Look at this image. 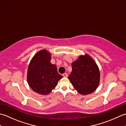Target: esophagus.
<instances>
[{
  "label": "esophagus",
  "instance_id": "obj_1",
  "mask_svg": "<svg viewBox=\"0 0 126 126\" xmlns=\"http://www.w3.org/2000/svg\"><path fill=\"white\" fill-rule=\"evenodd\" d=\"M63 76L64 77H68V74H66V73H64V74H63Z\"/></svg>",
  "mask_w": 126,
  "mask_h": 126
}]
</instances>
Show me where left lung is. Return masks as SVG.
<instances>
[{"mask_svg":"<svg viewBox=\"0 0 126 126\" xmlns=\"http://www.w3.org/2000/svg\"><path fill=\"white\" fill-rule=\"evenodd\" d=\"M72 71L68 79L82 95L92 93L97 88L100 74L98 66L89 55L81 56L71 64Z\"/></svg>","mask_w":126,"mask_h":126,"instance_id":"left-lung-1","label":"left lung"}]
</instances>
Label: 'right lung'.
Returning a JSON list of instances; mask_svg holds the SVG:
<instances>
[{
  "label": "right lung",
  "instance_id": "obj_1",
  "mask_svg": "<svg viewBox=\"0 0 126 126\" xmlns=\"http://www.w3.org/2000/svg\"><path fill=\"white\" fill-rule=\"evenodd\" d=\"M51 55L42 50L34 56L28 70V81L31 88L39 94L47 95L62 78L56 66L50 63Z\"/></svg>",
  "mask_w": 126,
  "mask_h": 126
}]
</instances>
